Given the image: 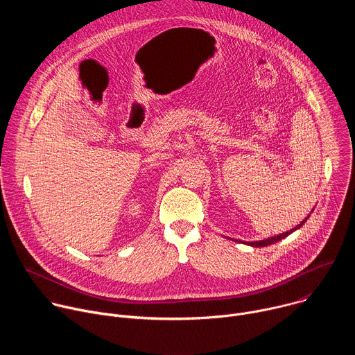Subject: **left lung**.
<instances>
[{"label":"left lung","mask_w":355,"mask_h":355,"mask_svg":"<svg viewBox=\"0 0 355 355\" xmlns=\"http://www.w3.org/2000/svg\"><path fill=\"white\" fill-rule=\"evenodd\" d=\"M309 219V216L308 218H305L303 219L296 227H293V229H291L289 232H285V233H281V234H278V236H274V237H270V239H266V240H260V241H251V243H248L250 245H252V247H264V245H270V244H274V243H277V241H279V240H282V239H285V237H288L292 232H295L296 229H299L302 225H305V222Z\"/></svg>","instance_id":"obj_1"}]
</instances>
